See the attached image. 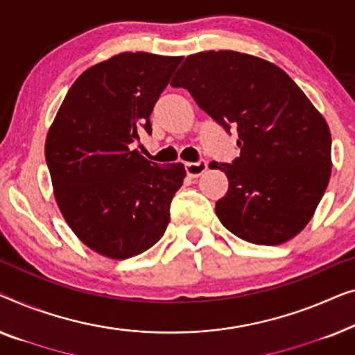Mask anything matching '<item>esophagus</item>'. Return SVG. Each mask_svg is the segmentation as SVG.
Masks as SVG:
<instances>
[{
    "mask_svg": "<svg viewBox=\"0 0 355 355\" xmlns=\"http://www.w3.org/2000/svg\"><path fill=\"white\" fill-rule=\"evenodd\" d=\"M184 171H187L188 177L196 178V177H199V175H202V173L207 171V162H206V161L187 162V164H184Z\"/></svg>",
    "mask_w": 355,
    "mask_h": 355,
    "instance_id": "1",
    "label": "esophagus"
}]
</instances>
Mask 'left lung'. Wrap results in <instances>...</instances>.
I'll return each mask as SVG.
<instances>
[{
    "label": "left lung",
    "mask_w": 355,
    "mask_h": 355,
    "mask_svg": "<svg viewBox=\"0 0 355 355\" xmlns=\"http://www.w3.org/2000/svg\"><path fill=\"white\" fill-rule=\"evenodd\" d=\"M171 85L238 132L239 157L216 164L228 178L216 202L222 225L267 246L301 233L331 175V133L306 93L275 64L238 51L191 54Z\"/></svg>",
    "instance_id": "left-lung-1"
}]
</instances>
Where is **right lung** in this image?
I'll return each mask as SVG.
<instances>
[{"mask_svg":"<svg viewBox=\"0 0 355 355\" xmlns=\"http://www.w3.org/2000/svg\"><path fill=\"white\" fill-rule=\"evenodd\" d=\"M183 56L121 53L87 69L48 130L44 156L58 207L77 238L104 257L153 248L171 220L183 164L157 166L133 143L151 133L153 107Z\"/></svg>","mask_w":355,"mask_h":355,"instance_id":"obj_1","label":"right lung"}]
</instances>
